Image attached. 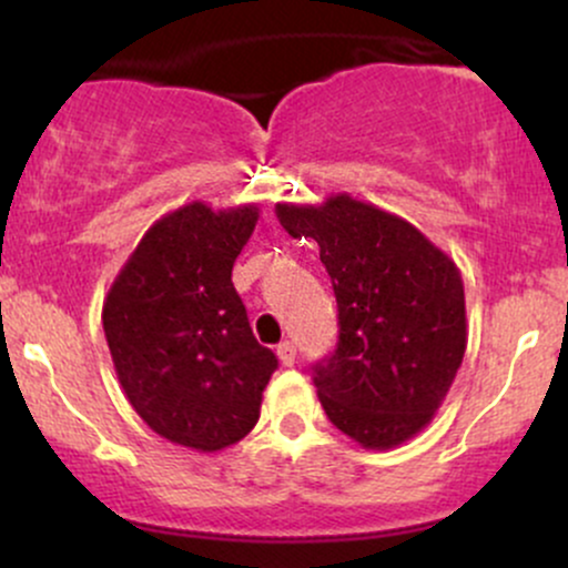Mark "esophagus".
<instances>
[{
	"label": "esophagus",
	"mask_w": 568,
	"mask_h": 568,
	"mask_svg": "<svg viewBox=\"0 0 568 568\" xmlns=\"http://www.w3.org/2000/svg\"><path fill=\"white\" fill-rule=\"evenodd\" d=\"M277 357L283 366H293V363H296V347H293L291 342L277 344Z\"/></svg>",
	"instance_id": "34e87169"
}]
</instances>
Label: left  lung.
<instances>
[{
	"mask_svg": "<svg viewBox=\"0 0 568 568\" xmlns=\"http://www.w3.org/2000/svg\"><path fill=\"white\" fill-rule=\"evenodd\" d=\"M291 237L315 240L334 283L338 342L315 368L321 406L363 448H395L429 425L467 349L456 264L406 219L331 194L277 202Z\"/></svg>",
	"mask_w": 568,
	"mask_h": 568,
	"instance_id": "obj_1",
	"label": "left lung"
}]
</instances>
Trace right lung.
<instances>
[{"mask_svg":"<svg viewBox=\"0 0 568 568\" xmlns=\"http://www.w3.org/2000/svg\"><path fill=\"white\" fill-rule=\"evenodd\" d=\"M256 221V205L175 207L149 226L103 302V334L130 406L162 438L202 454L256 427L277 368L232 285Z\"/></svg>","mask_w":568,"mask_h":568,"instance_id":"right-lung-1","label":"right lung"}]
</instances>
